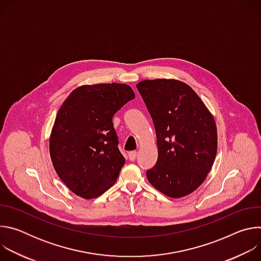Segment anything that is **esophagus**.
<instances>
[{"instance_id":"1","label":"esophagus","mask_w":261,"mask_h":261,"mask_svg":"<svg viewBox=\"0 0 261 261\" xmlns=\"http://www.w3.org/2000/svg\"><path fill=\"white\" fill-rule=\"evenodd\" d=\"M128 157H129V160L130 161H134L137 157V152L136 151H132V152H129L128 153Z\"/></svg>"}]
</instances>
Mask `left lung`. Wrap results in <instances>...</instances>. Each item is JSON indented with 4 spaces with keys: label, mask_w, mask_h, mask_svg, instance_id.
Returning <instances> with one entry per match:
<instances>
[{
    "label": "left lung",
    "mask_w": 261,
    "mask_h": 261,
    "mask_svg": "<svg viewBox=\"0 0 261 261\" xmlns=\"http://www.w3.org/2000/svg\"><path fill=\"white\" fill-rule=\"evenodd\" d=\"M136 88L150 113L158 159L146 177L172 198L192 193L203 182L217 154V127L191 87L176 80L142 81Z\"/></svg>",
    "instance_id": "obj_1"
}]
</instances>
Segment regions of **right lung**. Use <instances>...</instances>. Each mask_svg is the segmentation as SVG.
<instances>
[{
	"label": "right lung",
	"instance_id": "1",
	"mask_svg": "<svg viewBox=\"0 0 261 261\" xmlns=\"http://www.w3.org/2000/svg\"><path fill=\"white\" fill-rule=\"evenodd\" d=\"M133 90L124 84L76 88L60 107L49 138L55 170L67 187L86 199L96 198L117 180L125 158L113 118Z\"/></svg>",
	"mask_w": 261,
	"mask_h": 261
}]
</instances>
